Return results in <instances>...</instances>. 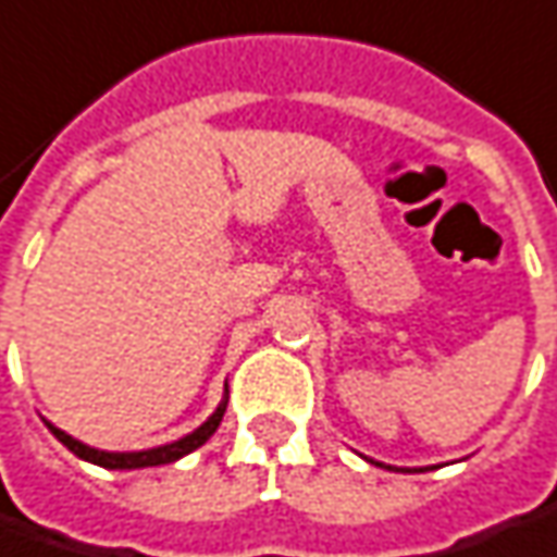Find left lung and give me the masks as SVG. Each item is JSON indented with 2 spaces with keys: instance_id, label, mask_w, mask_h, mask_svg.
<instances>
[{
  "instance_id": "obj_1",
  "label": "left lung",
  "mask_w": 557,
  "mask_h": 557,
  "mask_svg": "<svg viewBox=\"0 0 557 557\" xmlns=\"http://www.w3.org/2000/svg\"><path fill=\"white\" fill-rule=\"evenodd\" d=\"M419 471H422V469H419Z\"/></svg>"
}]
</instances>
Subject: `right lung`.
<instances>
[{"label": "right lung", "instance_id": "right-lung-1", "mask_svg": "<svg viewBox=\"0 0 557 557\" xmlns=\"http://www.w3.org/2000/svg\"><path fill=\"white\" fill-rule=\"evenodd\" d=\"M227 410V397L219 404V410L212 412L206 422H202L197 432L184 434L182 441H172V444H163V447H153V450H135V453H110V450H98V447H88L83 441H76V437H70L67 432H61L58 425H49V432L67 447L70 453H76L79 459H86L91 466H101V469H113V471H132V469H150V466H169V462H175V459H182L187 453H194L197 447H202L215 429L221 425V416Z\"/></svg>", "mask_w": 557, "mask_h": 557}]
</instances>
